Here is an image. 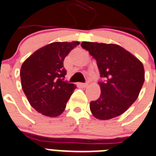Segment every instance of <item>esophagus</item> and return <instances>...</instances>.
Masks as SVG:
<instances>
[{"label":"esophagus","mask_w":156,"mask_h":156,"mask_svg":"<svg viewBox=\"0 0 156 156\" xmlns=\"http://www.w3.org/2000/svg\"><path fill=\"white\" fill-rule=\"evenodd\" d=\"M79 85H80L82 87H87V86H88V83H79Z\"/></svg>","instance_id":"obj_1"}]
</instances>
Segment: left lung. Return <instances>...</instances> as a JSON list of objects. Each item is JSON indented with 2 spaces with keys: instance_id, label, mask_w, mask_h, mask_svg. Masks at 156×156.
I'll return each instance as SVG.
<instances>
[{
  "instance_id": "8db88e82",
  "label": "left lung",
  "mask_w": 156,
  "mask_h": 156,
  "mask_svg": "<svg viewBox=\"0 0 156 156\" xmlns=\"http://www.w3.org/2000/svg\"><path fill=\"white\" fill-rule=\"evenodd\" d=\"M81 46L95 58L100 71L101 95L91 101L90 111L99 120L118 116L135 102L144 82L143 63L126 51L113 44L82 42Z\"/></svg>"
}]
</instances>
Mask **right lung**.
Listing matches in <instances>:
<instances>
[{"mask_svg": "<svg viewBox=\"0 0 156 156\" xmlns=\"http://www.w3.org/2000/svg\"><path fill=\"white\" fill-rule=\"evenodd\" d=\"M78 41L54 42L38 49L22 64L23 93L38 112L50 117L62 114L77 86L64 82V58Z\"/></svg>", "mask_w": 156, "mask_h": 156, "instance_id": "right-lung-1", "label": "right lung"}]
</instances>
